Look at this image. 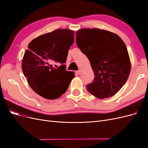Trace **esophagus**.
I'll return each mask as SVG.
<instances>
[{
  "mask_svg": "<svg viewBox=\"0 0 148 148\" xmlns=\"http://www.w3.org/2000/svg\"><path fill=\"white\" fill-rule=\"evenodd\" d=\"M77 74L78 75H80L82 74V70H78V71H77Z\"/></svg>",
  "mask_w": 148,
  "mask_h": 148,
  "instance_id": "34e87169",
  "label": "esophagus"
}]
</instances>
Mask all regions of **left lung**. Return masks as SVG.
Segmentation results:
<instances>
[{
	"mask_svg": "<svg viewBox=\"0 0 148 148\" xmlns=\"http://www.w3.org/2000/svg\"><path fill=\"white\" fill-rule=\"evenodd\" d=\"M76 35L77 46L87 56L95 76L87 85L88 91L99 99L114 96L131 70L125 44L118 35L104 29L83 28Z\"/></svg>",
	"mask_w": 148,
	"mask_h": 148,
	"instance_id": "obj_1",
	"label": "left lung"
}]
</instances>
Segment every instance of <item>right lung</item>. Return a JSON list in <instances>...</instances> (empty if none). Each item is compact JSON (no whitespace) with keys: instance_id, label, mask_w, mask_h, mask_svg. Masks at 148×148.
Wrapping results in <instances>:
<instances>
[{"instance_id":"obj_1","label":"right lung","mask_w":148,"mask_h":148,"mask_svg":"<svg viewBox=\"0 0 148 148\" xmlns=\"http://www.w3.org/2000/svg\"><path fill=\"white\" fill-rule=\"evenodd\" d=\"M74 31L58 29L34 38L30 42L22 60L21 68L29 86L47 99L59 98L66 92L74 72L66 70L65 63L70 46L74 42ZM55 62L62 65L57 69Z\"/></svg>"}]
</instances>
